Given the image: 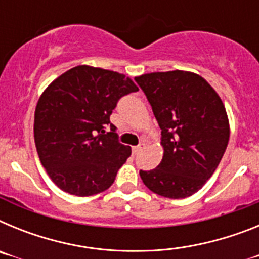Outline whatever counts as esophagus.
Here are the masks:
<instances>
[{"label":"esophagus","mask_w":259,"mask_h":259,"mask_svg":"<svg viewBox=\"0 0 259 259\" xmlns=\"http://www.w3.org/2000/svg\"><path fill=\"white\" fill-rule=\"evenodd\" d=\"M144 148H145V144H140V145L134 146V148H132V152H134V154H137V153H140Z\"/></svg>","instance_id":"34e87169"}]
</instances>
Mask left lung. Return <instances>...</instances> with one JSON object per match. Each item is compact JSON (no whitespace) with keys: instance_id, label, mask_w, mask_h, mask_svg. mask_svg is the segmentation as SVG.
I'll return each mask as SVG.
<instances>
[{"instance_id":"1","label":"left lung","mask_w":259,"mask_h":259,"mask_svg":"<svg viewBox=\"0 0 259 259\" xmlns=\"http://www.w3.org/2000/svg\"><path fill=\"white\" fill-rule=\"evenodd\" d=\"M161 128L163 157L157 168L140 171L144 184L167 198L200 191L217 170L230 139L222 98L191 71L150 72L135 77Z\"/></svg>"}]
</instances>
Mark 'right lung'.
<instances>
[{
  "mask_svg": "<svg viewBox=\"0 0 259 259\" xmlns=\"http://www.w3.org/2000/svg\"><path fill=\"white\" fill-rule=\"evenodd\" d=\"M136 91L124 74L80 65L41 93L33 124L36 150L59 189L87 197L113 184L131 148L116 140L110 115L119 98ZM107 125L111 133L104 131Z\"/></svg>",
  "mask_w": 259,
  "mask_h": 259,
  "instance_id": "obj_1",
  "label": "right lung"
}]
</instances>
